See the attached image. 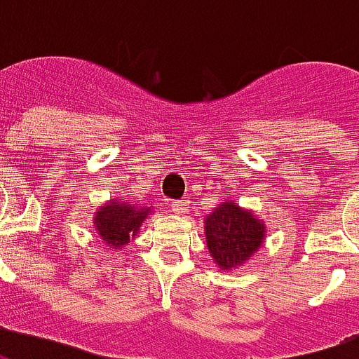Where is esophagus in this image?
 I'll use <instances>...</instances> for the list:
<instances>
[{
	"label": "esophagus",
	"instance_id": "1",
	"mask_svg": "<svg viewBox=\"0 0 359 359\" xmlns=\"http://www.w3.org/2000/svg\"><path fill=\"white\" fill-rule=\"evenodd\" d=\"M188 203L190 201L188 200H177V201H172V205H171V211L175 215H184L188 211Z\"/></svg>",
	"mask_w": 359,
	"mask_h": 359
}]
</instances>
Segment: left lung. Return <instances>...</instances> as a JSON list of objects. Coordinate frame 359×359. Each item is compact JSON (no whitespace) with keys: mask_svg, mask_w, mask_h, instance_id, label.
<instances>
[{"mask_svg":"<svg viewBox=\"0 0 359 359\" xmlns=\"http://www.w3.org/2000/svg\"><path fill=\"white\" fill-rule=\"evenodd\" d=\"M207 247L222 270L240 266L261 247L264 226L253 213L222 201L205 219Z\"/></svg>","mask_w":359,"mask_h":359,"instance_id":"8db88e82","label":"left lung"}]
</instances>
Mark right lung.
Wrapping results in <instances>:
<instances>
[{
	"label": "right lung",
	"mask_w": 359,
	"mask_h": 359,
	"mask_svg": "<svg viewBox=\"0 0 359 359\" xmlns=\"http://www.w3.org/2000/svg\"><path fill=\"white\" fill-rule=\"evenodd\" d=\"M150 213L148 207H139V203L131 201L112 200L100 211H97L95 224L100 238L112 247L126 245L129 238H135L139 232L142 220Z\"/></svg>",
	"instance_id": "obj_1"
}]
</instances>
